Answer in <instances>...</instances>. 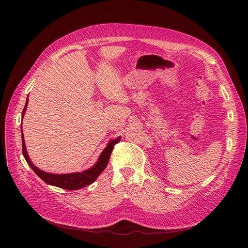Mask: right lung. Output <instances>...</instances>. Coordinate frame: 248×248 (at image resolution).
Masks as SVG:
<instances>
[{"label":"right lung","mask_w":248,"mask_h":248,"mask_svg":"<svg viewBox=\"0 0 248 248\" xmlns=\"http://www.w3.org/2000/svg\"><path fill=\"white\" fill-rule=\"evenodd\" d=\"M28 106V98L27 101H26L25 108L23 109L22 113V120L23 116L26 112V108H27ZM121 140V137L116 138L114 140H110L108 145L104 149L101 154L99 155L97 162L87 170H84L82 172H77V173H70V174H52L48 173L45 171L40 170V169L37 168L32 161L29 158V155L27 153V149H26L25 145V140L23 136V131H22V148H23V155L25 160L27 161L28 165L31 167L32 170L37 174L39 178H41L45 183L52 185V186H56L65 190H79L83 187H86L90 184H93V182L97 179V177L103 172L104 169L107 168L109 158H110V154L112 152V149L115 144H117Z\"/></svg>","instance_id":"right-lung-1"}]
</instances>
